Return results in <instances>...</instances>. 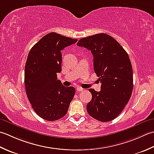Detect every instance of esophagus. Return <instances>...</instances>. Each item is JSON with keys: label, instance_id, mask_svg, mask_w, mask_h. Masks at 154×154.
Wrapping results in <instances>:
<instances>
[{"label": "esophagus", "instance_id": "obj_1", "mask_svg": "<svg viewBox=\"0 0 154 154\" xmlns=\"http://www.w3.org/2000/svg\"><path fill=\"white\" fill-rule=\"evenodd\" d=\"M76 90H77L78 92H81V91H82L84 89L82 88H81V87H77Z\"/></svg>", "mask_w": 154, "mask_h": 154}]
</instances>
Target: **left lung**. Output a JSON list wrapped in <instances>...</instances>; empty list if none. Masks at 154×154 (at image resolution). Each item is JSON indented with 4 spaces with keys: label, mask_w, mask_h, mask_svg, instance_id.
I'll use <instances>...</instances> for the list:
<instances>
[{
    "label": "left lung",
    "mask_w": 154,
    "mask_h": 154,
    "mask_svg": "<svg viewBox=\"0 0 154 154\" xmlns=\"http://www.w3.org/2000/svg\"><path fill=\"white\" fill-rule=\"evenodd\" d=\"M77 45L92 52L94 69L102 84L100 92L89 89L92 98L87 104V112L98 121H112L123 110L132 93L129 56L114 38L104 33L81 38Z\"/></svg>",
    "instance_id": "8db88e82"
}]
</instances>
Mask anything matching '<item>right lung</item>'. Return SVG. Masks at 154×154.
<instances>
[{
    "label": "right lung",
    "instance_id": "1",
    "mask_svg": "<svg viewBox=\"0 0 154 154\" xmlns=\"http://www.w3.org/2000/svg\"><path fill=\"white\" fill-rule=\"evenodd\" d=\"M77 40L48 33L33 46L28 55L24 70L26 95L34 111L44 120L63 118L74 98V88L62 85L57 73L62 70L60 51Z\"/></svg>",
    "mask_w": 154,
    "mask_h": 154
}]
</instances>
